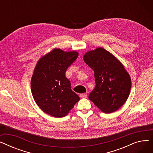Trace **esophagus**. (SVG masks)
Here are the masks:
<instances>
[{
    "label": "esophagus",
    "instance_id": "1",
    "mask_svg": "<svg viewBox=\"0 0 153 153\" xmlns=\"http://www.w3.org/2000/svg\"><path fill=\"white\" fill-rule=\"evenodd\" d=\"M80 97H81V98H86L87 97V94L86 93L81 94V95H80Z\"/></svg>",
    "mask_w": 153,
    "mask_h": 153
}]
</instances>
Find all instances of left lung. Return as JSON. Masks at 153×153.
Listing matches in <instances>:
<instances>
[{
  "label": "left lung",
  "instance_id": "left-lung-1",
  "mask_svg": "<svg viewBox=\"0 0 153 153\" xmlns=\"http://www.w3.org/2000/svg\"><path fill=\"white\" fill-rule=\"evenodd\" d=\"M83 58L94 71L95 86L89 94V100L104 113L117 111L129 97L130 74L123 64L103 48L87 52Z\"/></svg>",
  "mask_w": 153,
  "mask_h": 153
}]
</instances>
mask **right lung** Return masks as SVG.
<instances>
[{
	"label": "right lung",
	"mask_w": 153,
	"mask_h": 153,
	"mask_svg": "<svg viewBox=\"0 0 153 153\" xmlns=\"http://www.w3.org/2000/svg\"><path fill=\"white\" fill-rule=\"evenodd\" d=\"M78 54L54 48L38 60L31 79V91L36 103L46 114L65 117L80 100L65 76Z\"/></svg>",
	"instance_id": "add662e5"
}]
</instances>
